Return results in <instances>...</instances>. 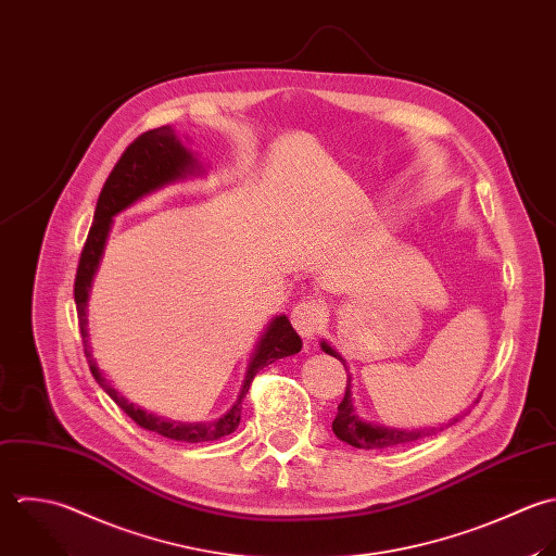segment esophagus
<instances>
[{
	"instance_id": "34e87169",
	"label": "esophagus",
	"mask_w": 556,
	"mask_h": 556,
	"mask_svg": "<svg viewBox=\"0 0 556 556\" xmlns=\"http://www.w3.org/2000/svg\"><path fill=\"white\" fill-rule=\"evenodd\" d=\"M323 316H325V307L320 301H303V303L294 305L290 320H292L294 329L299 331V336L303 340H309L318 331Z\"/></svg>"
}]
</instances>
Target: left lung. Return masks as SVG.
I'll list each match as a JSON object with an SVG mask.
<instances>
[{"instance_id":"obj_1","label":"left lung","mask_w":556,"mask_h":556,"mask_svg":"<svg viewBox=\"0 0 556 556\" xmlns=\"http://www.w3.org/2000/svg\"><path fill=\"white\" fill-rule=\"evenodd\" d=\"M320 349L340 359L344 364V368L349 370V364L346 359L327 342L323 340L320 342ZM351 379L353 375L349 372V383H346V394L342 399V403L338 405V416L331 425L333 433L338 435V440L355 446V448H366V451H372V448H392V446H403V444H412L420 438H427V435H433L435 431H444V425L442 427H425V429H396V427H386V425H377V422H370L366 418L359 416L355 403H353V390H351ZM479 403V401H477ZM457 418L453 422H448L446 427L455 425Z\"/></svg>"}]
</instances>
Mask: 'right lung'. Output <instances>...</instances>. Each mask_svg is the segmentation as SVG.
Listing matches in <instances>:
<instances>
[{
	"label": "right lung",
	"instance_id": "obj_1",
	"mask_svg": "<svg viewBox=\"0 0 556 556\" xmlns=\"http://www.w3.org/2000/svg\"><path fill=\"white\" fill-rule=\"evenodd\" d=\"M205 166L199 162L194 151L188 149V136H179L170 125L149 129L142 136H138L121 155V160L114 164L110 177L105 179L101 194L97 199L92 225L79 257L77 275H75V307H77V320H79V333L84 342V355L88 359L90 372L94 381L103 388V392L142 429L153 431L162 438L175 440V442H188V444H199V442H214L220 440L229 433H233L240 425V412H242V399L247 396L253 377L266 368L268 364L296 355L303 349V342L299 333L292 329L290 320L286 314L275 316L268 327L264 329L262 338L255 344V351L249 359L247 375L240 388V394L236 403L223 414L220 418L212 422H177L168 420L164 416L151 414L136 403H129L125 396H121L110 381H105L103 372L99 370L90 342H88V296L92 288V279L97 275L99 262L103 257V249L114 223V216L121 214L123 210L131 207L136 201L170 186L177 181H184L188 177H199L205 175Z\"/></svg>",
	"mask_w": 556,
	"mask_h": 556
}]
</instances>
